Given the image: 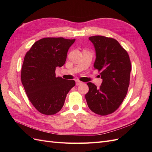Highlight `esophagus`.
Segmentation results:
<instances>
[{"mask_svg":"<svg viewBox=\"0 0 152 152\" xmlns=\"http://www.w3.org/2000/svg\"><path fill=\"white\" fill-rule=\"evenodd\" d=\"M82 83V82L79 81V80H76V86H79V85L81 84Z\"/></svg>","mask_w":152,"mask_h":152,"instance_id":"esophagus-1","label":"esophagus"}]
</instances>
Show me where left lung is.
<instances>
[{"label":"left lung","mask_w":152,"mask_h":152,"mask_svg":"<svg viewBox=\"0 0 152 152\" xmlns=\"http://www.w3.org/2000/svg\"><path fill=\"white\" fill-rule=\"evenodd\" d=\"M89 39L96 53L94 68L99 72L103 82L99 88L88 82L86 99L92 112L107 115L116 111L126 98L130 82L131 60L127 50L117 40L101 35Z\"/></svg>","instance_id":"1"}]
</instances>
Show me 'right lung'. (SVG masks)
Returning a JSON list of instances; mask_svg holds the SVG:
<instances>
[{
  "mask_svg": "<svg viewBox=\"0 0 152 152\" xmlns=\"http://www.w3.org/2000/svg\"><path fill=\"white\" fill-rule=\"evenodd\" d=\"M75 39H41L32 45L24 58L21 80L30 102L45 115L59 112L66 94L75 85L73 80L56 77L55 70L65 63L68 50Z\"/></svg>",
  "mask_w": 152,
  "mask_h": 152,
  "instance_id": "1",
  "label": "right lung"
}]
</instances>
